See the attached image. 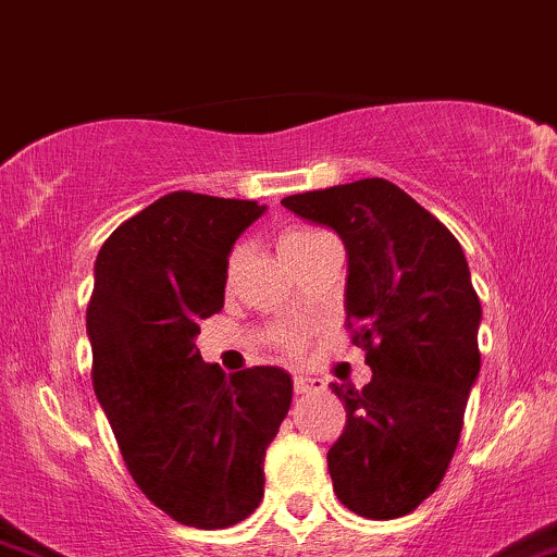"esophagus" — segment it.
Returning a JSON list of instances; mask_svg holds the SVG:
<instances>
[{
	"label": "esophagus",
	"mask_w": 557,
	"mask_h": 557,
	"mask_svg": "<svg viewBox=\"0 0 557 557\" xmlns=\"http://www.w3.org/2000/svg\"><path fill=\"white\" fill-rule=\"evenodd\" d=\"M293 387H296L298 395H311V393H319V389H324V380L296 374V376H293Z\"/></svg>",
	"instance_id": "34e87169"
}]
</instances>
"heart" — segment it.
<instances>
[{
  "label": "heart",
  "mask_w": 557,
  "mask_h": 557,
  "mask_svg": "<svg viewBox=\"0 0 557 557\" xmlns=\"http://www.w3.org/2000/svg\"><path fill=\"white\" fill-rule=\"evenodd\" d=\"M324 235L327 233H319V230H311V227L287 230L283 238H280V253H283L285 261H293L296 257H300L306 248H311L317 240H322ZM240 264H243V248H235L227 259V280H233L235 274H238ZM280 343H283V348L293 350V348H298L300 335L298 332H283V335H280Z\"/></svg>",
  "instance_id": "b5f03b06"
}]
</instances>
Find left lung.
<instances>
[{
  "mask_svg": "<svg viewBox=\"0 0 557 557\" xmlns=\"http://www.w3.org/2000/svg\"><path fill=\"white\" fill-rule=\"evenodd\" d=\"M348 251L345 322L372 382L332 385L345 430L327 453L337 500L363 519L417 510L443 482L479 376L482 304L461 243L382 177L283 198Z\"/></svg>",
  "mask_w": 557,
  "mask_h": 557,
  "instance_id": "left-lung-1",
  "label": "left lung"
}]
</instances>
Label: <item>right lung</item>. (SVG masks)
Wrapping results in <instances>:
<instances>
[{"label": "right lung", "instance_id": "right-lung-1", "mask_svg": "<svg viewBox=\"0 0 557 557\" xmlns=\"http://www.w3.org/2000/svg\"><path fill=\"white\" fill-rule=\"evenodd\" d=\"M267 207L175 190L101 246L86 330L94 393L138 490L177 523L227 529L264 497L267 447L293 400L290 374L225 376L196 348L225 306L233 243Z\"/></svg>", "mask_w": 557, "mask_h": 557}]
</instances>
